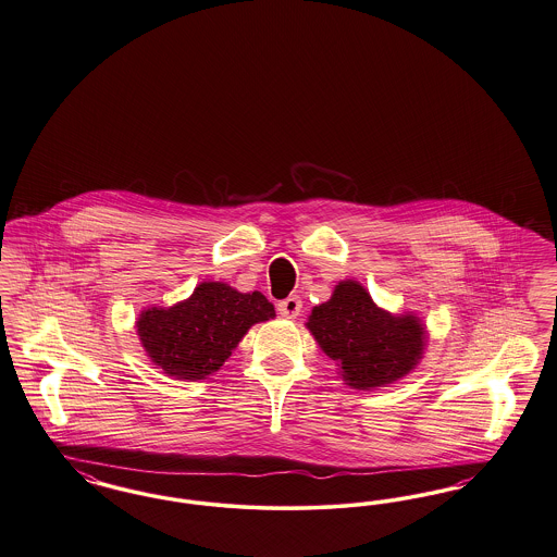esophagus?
I'll return each mask as SVG.
<instances>
[{
    "instance_id": "1",
    "label": "esophagus",
    "mask_w": 557,
    "mask_h": 557,
    "mask_svg": "<svg viewBox=\"0 0 557 557\" xmlns=\"http://www.w3.org/2000/svg\"><path fill=\"white\" fill-rule=\"evenodd\" d=\"M300 309H302V300L298 296H288L286 300L277 302V311L282 317H288V319H296L300 314Z\"/></svg>"
}]
</instances>
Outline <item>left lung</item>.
I'll use <instances>...</instances> for the list:
<instances>
[{
  "instance_id": "obj_1",
  "label": "left lung",
  "mask_w": 557,
  "mask_h": 557,
  "mask_svg": "<svg viewBox=\"0 0 557 557\" xmlns=\"http://www.w3.org/2000/svg\"><path fill=\"white\" fill-rule=\"evenodd\" d=\"M307 327L357 389L404 377L423 355L424 327L417 317L381 311L352 280L342 282L332 300L312 309Z\"/></svg>"
}]
</instances>
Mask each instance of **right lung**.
Here are the masks:
<instances>
[{"mask_svg": "<svg viewBox=\"0 0 557 557\" xmlns=\"http://www.w3.org/2000/svg\"><path fill=\"white\" fill-rule=\"evenodd\" d=\"M275 317L261 292L243 294L222 282H205L172 309L143 312L136 327L147 355L168 375H213L250 325Z\"/></svg>", "mask_w": 557, "mask_h": 557, "instance_id": "add662e5", "label": "right lung"}]
</instances>
